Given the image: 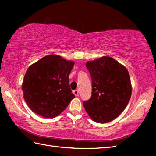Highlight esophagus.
Segmentation results:
<instances>
[{"label": "esophagus", "instance_id": "1", "mask_svg": "<svg viewBox=\"0 0 156 156\" xmlns=\"http://www.w3.org/2000/svg\"><path fill=\"white\" fill-rule=\"evenodd\" d=\"M73 93H74V94L76 96H78V91L77 90H74V91H73Z\"/></svg>", "mask_w": 156, "mask_h": 156}]
</instances>
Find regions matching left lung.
I'll return each mask as SVG.
<instances>
[{
	"mask_svg": "<svg viewBox=\"0 0 156 156\" xmlns=\"http://www.w3.org/2000/svg\"><path fill=\"white\" fill-rule=\"evenodd\" d=\"M92 92L83 105L93 121L110 122L125 110L132 95L129 74L126 68L109 56L87 62Z\"/></svg>",
	"mask_w": 156,
	"mask_h": 156,
	"instance_id": "1",
	"label": "left lung"
}]
</instances>
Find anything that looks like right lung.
<instances>
[{"label":"right lung","mask_w":156,"mask_h":156,"mask_svg":"<svg viewBox=\"0 0 156 156\" xmlns=\"http://www.w3.org/2000/svg\"><path fill=\"white\" fill-rule=\"evenodd\" d=\"M74 65V62L50 54L29 66L22 90L25 102L32 112L53 118L66 109L75 97L68 79Z\"/></svg>","instance_id":"1"}]
</instances>
